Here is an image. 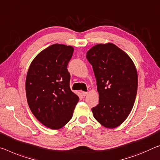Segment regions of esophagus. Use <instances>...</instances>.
Here are the masks:
<instances>
[{
	"mask_svg": "<svg viewBox=\"0 0 160 160\" xmlns=\"http://www.w3.org/2000/svg\"><path fill=\"white\" fill-rule=\"evenodd\" d=\"M82 94L83 96H86L88 95V92H84V91H83V92H82Z\"/></svg>",
	"mask_w": 160,
	"mask_h": 160,
	"instance_id": "34e87169",
	"label": "esophagus"
}]
</instances>
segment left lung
<instances>
[{"label": "left lung", "instance_id": "obj_1", "mask_svg": "<svg viewBox=\"0 0 160 160\" xmlns=\"http://www.w3.org/2000/svg\"><path fill=\"white\" fill-rule=\"evenodd\" d=\"M86 58L97 81L99 104L94 118L107 128L120 125L132 109L138 91V72L128 54L112 43L98 44Z\"/></svg>", "mask_w": 160, "mask_h": 160}]
</instances>
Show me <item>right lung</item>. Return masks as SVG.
I'll return each mask as SVG.
<instances>
[{
  "label": "right lung",
  "mask_w": 160,
  "mask_h": 160,
  "mask_svg": "<svg viewBox=\"0 0 160 160\" xmlns=\"http://www.w3.org/2000/svg\"><path fill=\"white\" fill-rule=\"evenodd\" d=\"M74 48L54 44L40 52L30 64L25 81L29 108L42 125L58 130L70 120L79 98L70 88L67 69Z\"/></svg>",
  "instance_id": "1"
}]
</instances>
